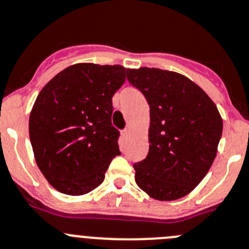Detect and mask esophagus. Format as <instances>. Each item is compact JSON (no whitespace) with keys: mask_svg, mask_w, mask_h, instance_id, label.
Here are the masks:
<instances>
[{"mask_svg":"<svg viewBox=\"0 0 249 249\" xmlns=\"http://www.w3.org/2000/svg\"><path fill=\"white\" fill-rule=\"evenodd\" d=\"M121 134H122V137H124V138H127V137H128V134H129V131L128 129H123L122 132H121Z\"/></svg>","mask_w":249,"mask_h":249,"instance_id":"obj_1","label":"esophagus"}]
</instances>
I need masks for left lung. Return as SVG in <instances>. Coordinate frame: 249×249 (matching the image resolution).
<instances>
[{"label":"left lung","instance_id":"obj_1","mask_svg":"<svg viewBox=\"0 0 249 249\" xmlns=\"http://www.w3.org/2000/svg\"><path fill=\"white\" fill-rule=\"evenodd\" d=\"M129 83L149 105V152L133 165L137 185L153 199L172 201L199 185L213 165L222 118L207 93L169 70H127Z\"/></svg>","mask_w":249,"mask_h":249}]
</instances>
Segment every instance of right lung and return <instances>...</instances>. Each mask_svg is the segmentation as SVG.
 <instances>
[{
    "label": "right lung",
    "instance_id": "add662e5",
    "mask_svg": "<svg viewBox=\"0 0 249 249\" xmlns=\"http://www.w3.org/2000/svg\"><path fill=\"white\" fill-rule=\"evenodd\" d=\"M121 65L74 64L42 89L29 116L36 165L50 185L84 195L101 185L118 149L112 96L126 80Z\"/></svg>",
    "mask_w": 249,
    "mask_h": 249
}]
</instances>
